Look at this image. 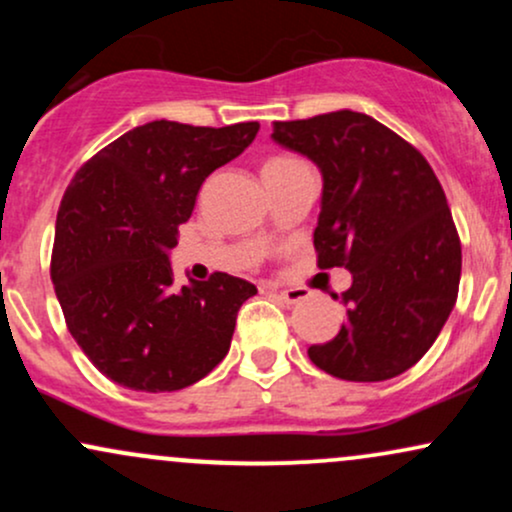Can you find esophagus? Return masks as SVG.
I'll list each match as a JSON object with an SVG mask.
<instances>
[{"mask_svg": "<svg viewBox=\"0 0 512 512\" xmlns=\"http://www.w3.org/2000/svg\"><path fill=\"white\" fill-rule=\"evenodd\" d=\"M276 298H279V301H284L286 305H298L308 298V293H305L303 289H286V291L276 293Z\"/></svg>", "mask_w": 512, "mask_h": 512, "instance_id": "34e87169", "label": "esophagus"}]
</instances>
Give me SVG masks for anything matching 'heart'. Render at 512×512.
Wrapping results in <instances>:
<instances>
[{"mask_svg":"<svg viewBox=\"0 0 512 512\" xmlns=\"http://www.w3.org/2000/svg\"><path fill=\"white\" fill-rule=\"evenodd\" d=\"M293 163H301V161H298V158H293V156H274V158H269L267 163H264V173H269V170H279V168L293 166Z\"/></svg>","mask_w":512,"mask_h":512,"instance_id":"obj_1","label":"heart"}]
</instances>
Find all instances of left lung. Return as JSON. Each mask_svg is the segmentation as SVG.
<instances>
[{
	"label": "left lung",
	"instance_id": "8db88e82",
	"mask_svg": "<svg viewBox=\"0 0 512 512\" xmlns=\"http://www.w3.org/2000/svg\"><path fill=\"white\" fill-rule=\"evenodd\" d=\"M272 139L322 170L317 267H344L346 320L308 349L325 373L380 383L431 349L457 301L462 245L443 187L416 146L373 117L337 110L274 122Z\"/></svg>",
	"mask_w": 512,
	"mask_h": 512
}]
</instances>
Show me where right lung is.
<instances>
[{
  "mask_svg": "<svg viewBox=\"0 0 512 512\" xmlns=\"http://www.w3.org/2000/svg\"><path fill=\"white\" fill-rule=\"evenodd\" d=\"M260 122L129 129L74 173L55 223L50 276L64 322L105 378L173 392L228 354L250 281L214 272L175 289L168 250L202 182L255 139Z\"/></svg>",
  "mask_w": 512,
  "mask_h": 512,
  "instance_id": "1",
  "label": "right lung"
}]
</instances>
